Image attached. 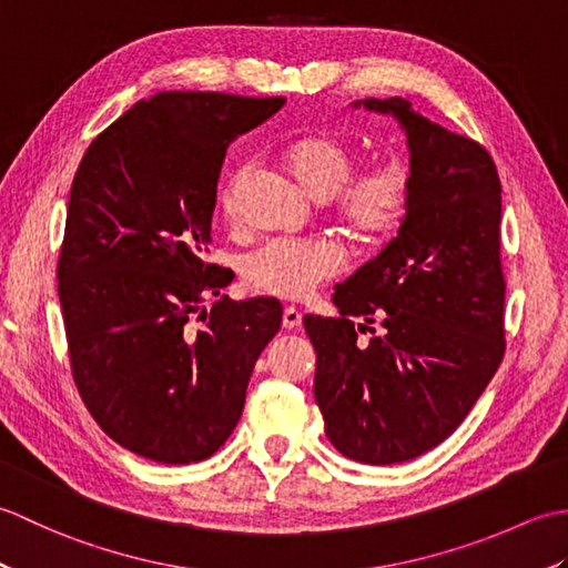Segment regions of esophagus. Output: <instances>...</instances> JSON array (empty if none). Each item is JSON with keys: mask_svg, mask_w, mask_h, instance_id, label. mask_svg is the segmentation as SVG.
Returning a JSON list of instances; mask_svg holds the SVG:
<instances>
[{"mask_svg": "<svg viewBox=\"0 0 568 568\" xmlns=\"http://www.w3.org/2000/svg\"><path fill=\"white\" fill-rule=\"evenodd\" d=\"M300 324H303V312L295 310V307H285V312H283V327L285 329H297Z\"/></svg>", "mask_w": 568, "mask_h": 568, "instance_id": "34e87169", "label": "esophagus"}]
</instances>
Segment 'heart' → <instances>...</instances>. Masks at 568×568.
Listing matches in <instances>:
<instances>
[{"label":"heart","mask_w":568,"mask_h":568,"mask_svg":"<svg viewBox=\"0 0 568 568\" xmlns=\"http://www.w3.org/2000/svg\"><path fill=\"white\" fill-rule=\"evenodd\" d=\"M291 168L315 200H332L336 216L356 236L378 241L397 232L415 197V171L400 155H388L354 173L356 153L342 136L310 134L291 141L283 151ZM246 171L229 175L220 195L222 212L234 220L239 183ZM342 251L327 241L271 239L241 261L251 291L281 300H303L342 271Z\"/></svg>","instance_id":"b5f03b06"}]
</instances>
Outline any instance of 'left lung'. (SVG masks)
<instances>
[{
	"mask_svg": "<svg viewBox=\"0 0 568 568\" xmlns=\"http://www.w3.org/2000/svg\"><path fill=\"white\" fill-rule=\"evenodd\" d=\"M358 104L405 129L415 197L388 246L336 285L339 317L303 322L329 442L354 462L385 466L449 437L500 366V178L480 143L407 100ZM358 331L374 336L364 345Z\"/></svg>",
	"mask_w": 568,
	"mask_h": 568,
	"instance_id": "obj_1",
	"label": "left lung"
}]
</instances>
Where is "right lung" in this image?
<instances>
[{"label": "right lung", "mask_w": 568, "mask_h": 568, "mask_svg": "<svg viewBox=\"0 0 568 568\" xmlns=\"http://www.w3.org/2000/svg\"><path fill=\"white\" fill-rule=\"evenodd\" d=\"M283 104L159 92L90 143L72 180L58 258L72 378L94 422L151 462L220 449L281 329L275 297L202 303L234 277L204 261L229 143Z\"/></svg>", "instance_id": "right-lung-1"}]
</instances>
